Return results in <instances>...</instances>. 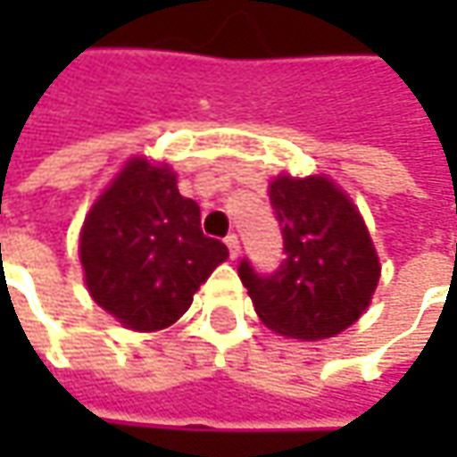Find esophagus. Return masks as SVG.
<instances>
[{"label": "esophagus", "mask_w": 457, "mask_h": 457, "mask_svg": "<svg viewBox=\"0 0 457 457\" xmlns=\"http://www.w3.org/2000/svg\"><path fill=\"white\" fill-rule=\"evenodd\" d=\"M223 244H226V249H228V256H231V259H237L238 252H241V246H238V237H237V234H228V237L223 238Z\"/></svg>", "instance_id": "obj_1"}]
</instances>
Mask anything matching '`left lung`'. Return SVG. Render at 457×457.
I'll list each match as a JSON object with an SVG mask.
<instances>
[{"instance_id":"1","label":"left lung","mask_w":457,"mask_h":457,"mask_svg":"<svg viewBox=\"0 0 457 457\" xmlns=\"http://www.w3.org/2000/svg\"><path fill=\"white\" fill-rule=\"evenodd\" d=\"M270 203L282 228V264L259 274L249 259L238 262L256 315L287 338H333L359 320L377 290L381 267L366 223L328 178L282 175L270 185Z\"/></svg>"}]
</instances>
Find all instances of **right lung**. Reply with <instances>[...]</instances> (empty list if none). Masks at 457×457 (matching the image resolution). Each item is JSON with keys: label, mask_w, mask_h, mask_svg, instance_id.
I'll return each instance as SVG.
<instances>
[{"label": "right lung", "mask_w": 457, "mask_h": 457, "mask_svg": "<svg viewBox=\"0 0 457 457\" xmlns=\"http://www.w3.org/2000/svg\"><path fill=\"white\" fill-rule=\"evenodd\" d=\"M228 256L203 237L198 203L183 198L175 172L132 160L91 208L80 264L91 297L132 330H162L193 303Z\"/></svg>", "instance_id": "obj_1"}]
</instances>
